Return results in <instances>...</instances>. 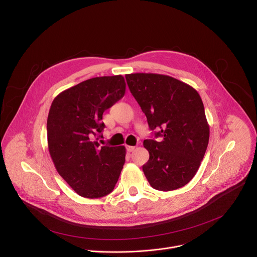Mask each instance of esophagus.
Returning a JSON list of instances; mask_svg holds the SVG:
<instances>
[{"instance_id": "34e87169", "label": "esophagus", "mask_w": 257, "mask_h": 257, "mask_svg": "<svg viewBox=\"0 0 257 257\" xmlns=\"http://www.w3.org/2000/svg\"><path fill=\"white\" fill-rule=\"evenodd\" d=\"M135 150V147H132V146H127V151L128 152H133Z\"/></svg>"}]
</instances>
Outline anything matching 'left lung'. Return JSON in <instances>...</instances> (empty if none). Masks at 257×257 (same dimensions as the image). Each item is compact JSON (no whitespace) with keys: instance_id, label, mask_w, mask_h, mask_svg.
I'll list each match as a JSON object with an SVG mask.
<instances>
[{"instance_id":"8db88e82","label":"left lung","mask_w":257,"mask_h":257,"mask_svg":"<svg viewBox=\"0 0 257 257\" xmlns=\"http://www.w3.org/2000/svg\"><path fill=\"white\" fill-rule=\"evenodd\" d=\"M129 90L156 139L146 140L149 161L143 170L156 190H176L197 173L207 151L210 127L197 91L172 76L132 73Z\"/></svg>"}]
</instances>
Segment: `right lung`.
<instances>
[{
    "label": "right lung",
    "instance_id": "add662e5",
    "mask_svg": "<svg viewBox=\"0 0 257 257\" xmlns=\"http://www.w3.org/2000/svg\"><path fill=\"white\" fill-rule=\"evenodd\" d=\"M126 90L122 75L84 80L60 93L47 117V143L59 175L85 198L109 194L125 163L124 146H100L103 112ZM96 140H95L94 139Z\"/></svg>",
    "mask_w": 257,
    "mask_h": 257
}]
</instances>
